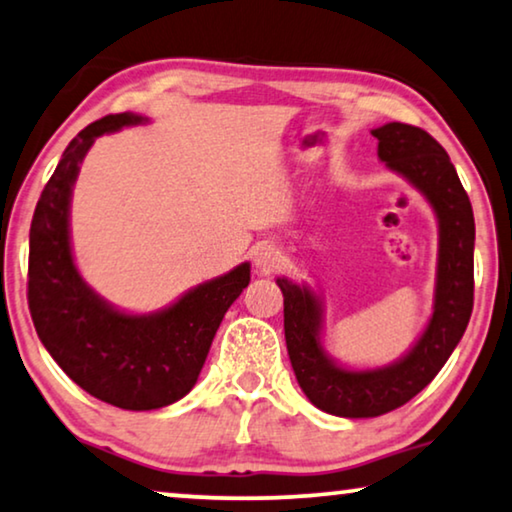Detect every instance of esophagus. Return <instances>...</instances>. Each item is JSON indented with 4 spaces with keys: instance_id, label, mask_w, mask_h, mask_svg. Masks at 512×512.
I'll return each mask as SVG.
<instances>
[{
    "instance_id": "obj_1",
    "label": "esophagus",
    "mask_w": 512,
    "mask_h": 512,
    "mask_svg": "<svg viewBox=\"0 0 512 512\" xmlns=\"http://www.w3.org/2000/svg\"><path fill=\"white\" fill-rule=\"evenodd\" d=\"M281 261H284V256L274 244H261V247L254 249V265L261 274L277 272Z\"/></svg>"
}]
</instances>
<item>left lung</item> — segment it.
<instances>
[{"instance_id":"obj_1","label":"left lung","mask_w":512,"mask_h":512,"mask_svg":"<svg viewBox=\"0 0 512 512\" xmlns=\"http://www.w3.org/2000/svg\"><path fill=\"white\" fill-rule=\"evenodd\" d=\"M379 159L409 180L439 221L434 311L404 358L379 369H346L325 353L323 307L309 286L277 279L284 293V332L295 379L309 402L339 418H376L395 411L432 383L462 339L473 309L476 224L448 152L427 131L390 122L374 129Z\"/></svg>"}]
</instances>
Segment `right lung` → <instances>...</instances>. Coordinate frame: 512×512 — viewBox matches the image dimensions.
<instances>
[{"instance_id":"obj_1","label":"right lung","mask_w":512,"mask_h":512,"mask_svg":"<svg viewBox=\"0 0 512 512\" xmlns=\"http://www.w3.org/2000/svg\"><path fill=\"white\" fill-rule=\"evenodd\" d=\"M145 122L120 113L71 140L36 203L29 228L27 300L36 335L71 381L101 402L152 411L194 388L228 307L249 286V263L191 288L154 314H124L96 295L73 263L71 191L80 164L103 133Z\"/></svg>"}]
</instances>
